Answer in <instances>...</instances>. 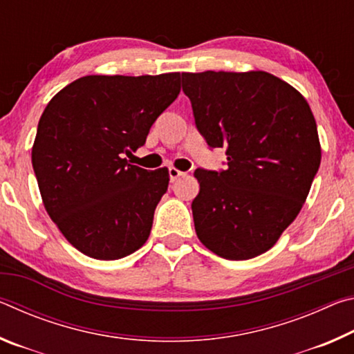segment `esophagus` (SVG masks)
<instances>
[{"label": "esophagus", "mask_w": 354, "mask_h": 354, "mask_svg": "<svg viewBox=\"0 0 354 354\" xmlns=\"http://www.w3.org/2000/svg\"><path fill=\"white\" fill-rule=\"evenodd\" d=\"M169 175H170V181H176L178 178L184 176V173L179 171L178 169H175V167H170V169H169Z\"/></svg>", "instance_id": "obj_1"}]
</instances>
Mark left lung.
<instances>
[{"label":"left lung","instance_id":"8db88e82","mask_svg":"<svg viewBox=\"0 0 354 354\" xmlns=\"http://www.w3.org/2000/svg\"><path fill=\"white\" fill-rule=\"evenodd\" d=\"M195 124L226 170H195L196 236L220 257L251 259L270 250L306 201L322 149L308 101L267 71L183 73Z\"/></svg>","mask_w":354,"mask_h":354}]
</instances>
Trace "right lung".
Returning a JSON list of instances; mask_svg holds the SVG:
<instances>
[{
    "label": "right lung",
    "instance_id": "right-lung-1",
    "mask_svg": "<svg viewBox=\"0 0 354 354\" xmlns=\"http://www.w3.org/2000/svg\"><path fill=\"white\" fill-rule=\"evenodd\" d=\"M181 75L84 76L53 97L39 120L32 169L48 215L88 257L113 261L139 250L169 170L149 171L124 156L178 98Z\"/></svg>",
    "mask_w": 354,
    "mask_h": 354
}]
</instances>
